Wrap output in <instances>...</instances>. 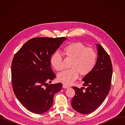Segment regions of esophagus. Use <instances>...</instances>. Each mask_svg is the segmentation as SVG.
<instances>
[{
	"label": "esophagus",
	"mask_w": 125,
	"mask_h": 125,
	"mask_svg": "<svg viewBox=\"0 0 125 125\" xmlns=\"http://www.w3.org/2000/svg\"><path fill=\"white\" fill-rule=\"evenodd\" d=\"M63 88H65V89H67V88H69V87L67 86V85H65V84H63Z\"/></svg>",
	"instance_id": "34e87169"
}]
</instances>
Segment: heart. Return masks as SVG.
Returning a JSON list of instances; mask_svg holds the SVG:
<instances>
[{
  "label": "heart",
  "instance_id": "obj_1",
  "mask_svg": "<svg viewBox=\"0 0 125 125\" xmlns=\"http://www.w3.org/2000/svg\"><path fill=\"white\" fill-rule=\"evenodd\" d=\"M64 55L67 58L73 59L69 70L59 73V82L70 84L78 77V73L84 76L90 74L93 70L96 63L97 54L92 48H87L81 42L71 43L63 49ZM52 66L57 71H61L63 68V58L62 54L58 51L55 52L51 57Z\"/></svg>",
  "mask_w": 125,
  "mask_h": 125
}]
</instances>
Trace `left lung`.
<instances>
[{"instance_id": "obj_1", "label": "left lung", "mask_w": 125, "mask_h": 125, "mask_svg": "<svg viewBox=\"0 0 125 125\" xmlns=\"http://www.w3.org/2000/svg\"><path fill=\"white\" fill-rule=\"evenodd\" d=\"M97 48V62L91 73L83 79L84 91L73 87L75 95L71 105L77 112L88 114L99 107L105 99L110 89L113 74V65L107 52L100 44Z\"/></svg>"}]
</instances>
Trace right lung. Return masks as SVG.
<instances>
[{
  "instance_id": "add662e5",
  "label": "right lung",
  "mask_w": 125,
  "mask_h": 125,
  "mask_svg": "<svg viewBox=\"0 0 125 125\" xmlns=\"http://www.w3.org/2000/svg\"><path fill=\"white\" fill-rule=\"evenodd\" d=\"M61 37L30 39L15 54L11 66L12 87L23 105L32 113L42 114L53 104L55 93L62 84H49L56 77L51 66V58L63 42Z\"/></svg>"
}]
</instances>
